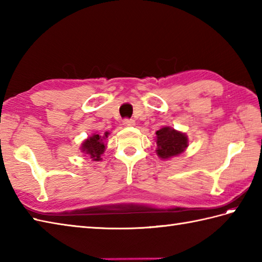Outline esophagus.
<instances>
[{
	"label": "esophagus",
	"mask_w": 262,
	"mask_h": 262,
	"mask_svg": "<svg viewBox=\"0 0 262 262\" xmlns=\"http://www.w3.org/2000/svg\"><path fill=\"white\" fill-rule=\"evenodd\" d=\"M122 125L126 126V127L134 126L135 125V120L132 119V118H125L124 120H122Z\"/></svg>",
	"instance_id": "obj_1"
}]
</instances>
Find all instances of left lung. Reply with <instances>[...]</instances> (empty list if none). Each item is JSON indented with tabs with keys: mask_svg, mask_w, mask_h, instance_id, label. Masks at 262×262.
<instances>
[{
	"mask_svg": "<svg viewBox=\"0 0 262 262\" xmlns=\"http://www.w3.org/2000/svg\"><path fill=\"white\" fill-rule=\"evenodd\" d=\"M157 153L160 158L169 159L179 155L188 146V138L180 132L163 127L157 132Z\"/></svg>",
	"mask_w": 262,
	"mask_h": 262,
	"instance_id": "obj_1",
	"label": "left lung"
}]
</instances>
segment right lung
I'll use <instances>...</instances> for the list:
<instances>
[{
    "instance_id": "add662e5",
    "label": "right lung",
    "mask_w": 262,
    "mask_h": 262,
    "mask_svg": "<svg viewBox=\"0 0 262 262\" xmlns=\"http://www.w3.org/2000/svg\"><path fill=\"white\" fill-rule=\"evenodd\" d=\"M104 135L107 137L108 133H105ZM102 138L98 134H94L90 138H88V140L85 142H83L82 144V152H85L86 154L90 155L91 159L99 161L100 155L103 153L104 147H105L102 142Z\"/></svg>"
}]
</instances>
